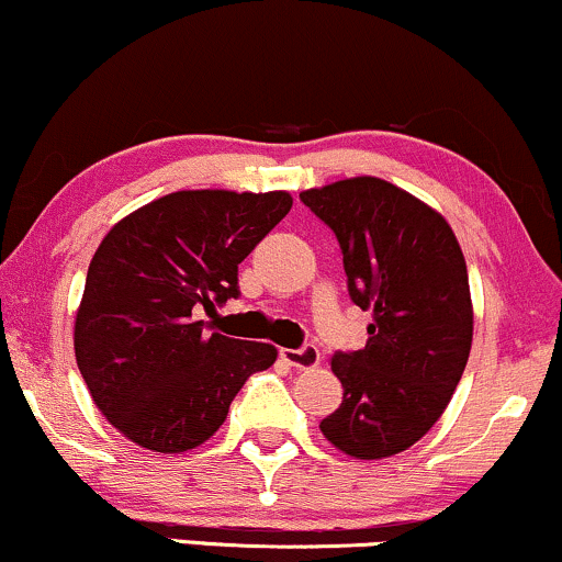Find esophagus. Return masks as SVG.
<instances>
[{"instance_id": "esophagus-1", "label": "esophagus", "mask_w": 562, "mask_h": 562, "mask_svg": "<svg viewBox=\"0 0 562 562\" xmlns=\"http://www.w3.org/2000/svg\"><path fill=\"white\" fill-rule=\"evenodd\" d=\"M281 358L286 360L289 366L307 371V368H315L321 362V349L315 345H305L300 349H281Z\"/></svg>"}]
</instances>
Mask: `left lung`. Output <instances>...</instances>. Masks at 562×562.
I'll return each mask as SVG.
<instances>
[{
    "mask_svg": "<svg viewBox=\"0 0 562 562\" xmlns=\"http://www.w3.org/2000/svg\"><path fill=\"white\" fill-rule=\"evenodd\" d=\"M336 234L352 302L371 310L368 341L336 352L341 405L321 420L358 460L413 447L450 405L473 341L463 249L437 210L373 176L302 191Z\"/></svg>",
    "mask_w": 562,
    "mask_h": 562,
    "instance_id": "left-lung-1",
    "label": "left lung"
}]
</instances>
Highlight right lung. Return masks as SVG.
<instances>
[{"mask_svg":"<svg viewBox=\"0 0 562 562\" xmlns=\"http://www.w3.org/2000/svg\"><path fill=\"white\" fill-rule=\"evenodd\" d=\"M292 210L286 191H173L110 228L76 315L78 371L123 437L187 452L226 420L276 347L204 331L200 313L239 296V262Z\"/></svg>","mask_w":562,"mask_h":562,"instance_id":"right-lung-1","label":"right lung"}]
</instances>
